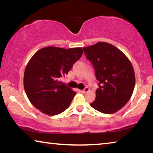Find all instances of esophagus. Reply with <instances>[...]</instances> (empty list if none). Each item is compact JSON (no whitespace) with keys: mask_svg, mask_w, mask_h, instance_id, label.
Listing matches in <instances>:
<instances>
[{"mask_svg":"<svg viewBox=\"0 0 153 153\" xmlns=\"http://www.w3.org/2000/svg\"><path fill=\"white\" fill-rule=\"evenodd\" d=\"M89 91V88L88 87H86L84 89V90H80V92H81L82 93H86V92H88Z\"/></svg>","mask_w":153,"mask_h":153,"instance_id":"1","label":"esophagus"}]
</instances>
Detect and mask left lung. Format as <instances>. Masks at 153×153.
Returning <instances> with one entry per match:
<instances>
[{
  "label": "left lung",
  "mask_w": 153,
  "mask_h": 153,
  "mask_svg": "<svg viewBox=\"0 0 153 153\" xmlns=\"http://www.w3.org/2000/svg\"><path fill=\"white\" fill-rule=\"evenodd\" d=\"M92 63L99 88L90 106L106 114L117 112L132 95L135 74L131 62L120 49L109 43L99 42L84 48Z\"/></svg>",
  "instance_id": "obj_1"
}]
</instances>
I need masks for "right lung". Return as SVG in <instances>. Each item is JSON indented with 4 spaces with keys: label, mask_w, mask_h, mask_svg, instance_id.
Returning a JSON list of instances; mask_svg holds the SVG:
<instances>
[{
    "label": "right lung",
    "mask_w": 153,
    "mask_h": 153,
    "mask_svg": "<svg viewBox=\"0 0 153 153\" xmlns=\"http://www.w3.org/2000/svg\"><path fill=\"white\" fill-rule=\"evenodd\" d=\"M82 48L47 46L32 56L25 67V92L30 102L41 112L56 115L69 107L76 92L59 81L81 57Z\"/></svg>",
    "instance_id": "obj_1"
}]
</instances>
